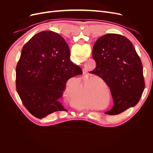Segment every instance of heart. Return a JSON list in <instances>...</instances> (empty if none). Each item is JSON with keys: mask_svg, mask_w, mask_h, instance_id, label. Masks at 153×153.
<instances>
[{"mask_svg": "<svg viewBox=\"0 0 153 153\" xmlns=\"http://www.w3.org/2000/svg\"><path fill=\"white\" fill-rule=\"evenodd\" d=\"M103 82H104V83H105V85H106V83H105V82H104V81H103Z\"/></svg>", "mask_w": 153, "mask_h": 153, "instance_id": "b5f03b06", "label": "heart"}]
</instances>
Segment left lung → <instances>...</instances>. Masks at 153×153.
<instances>
[{"mask_svg":"<svg viewBox=\"0 0 153 153\" xmlns=\"http://www.w3.org/2000/svg\"><path fill=\"white\" fill-rule=\"evenodd\" d=\"M92 57L96 66L91 73L105 82L113 98L114 106L105 114L117 115L135 106L145 82L140 59L131 41L120 34H105L94 43Z\"/></svg>","mask_w":153,"mask_h":153,"instance_id":"8db88e82","label":"left lung"}]
</instances>
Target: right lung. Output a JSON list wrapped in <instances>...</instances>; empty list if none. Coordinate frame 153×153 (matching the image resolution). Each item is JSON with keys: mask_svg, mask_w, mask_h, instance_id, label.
Returning a JSON list of instances; mask_svg holds the SVG:
<instances>
[{"mask_svg": "<svg viewBox=\"0 0 153 153\" xmlns=\"http://www.w3.org/2000/svg\"><path fill=\"white\" fill-rule=\"evenodd\" d=\"M82 73L70 60L62 37L47 30L34 35L22 48L16 68V87L27 110L42 119L65 111L60 101L68 79Z\"/></svg>", "mask_w": 153, "mask_h": 153, "instance_id": "1", "label": "right lung"}]
</instances>
